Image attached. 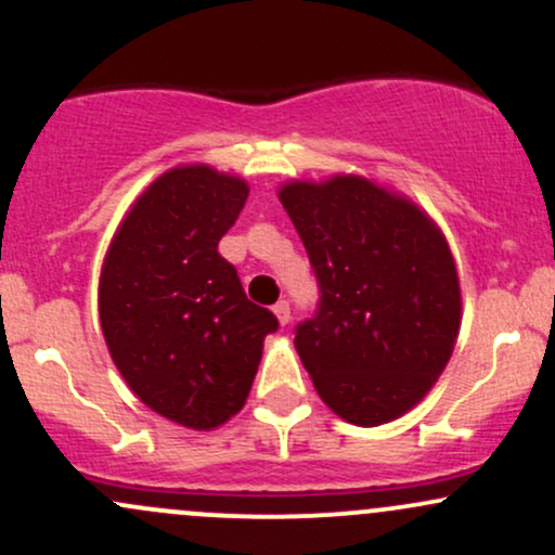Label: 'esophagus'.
<instances>
[{
  "label": "esophagus",
  "instance_id": "obj_1",
  "mask_svg": "<svg viewBox=\"0 0 555 555\" xmlns=\"http://www.w3.org/2000/svg\"><path fill=\"white\" fill-rule=\"evenodd\" d=\"M273 313H276L282 326H286V323L292 321V308H289V302H286V299H279V302L273 305Z\"/></svg>",
  "mask_w": 555,
  "mask_h": 555
}]
</instances>
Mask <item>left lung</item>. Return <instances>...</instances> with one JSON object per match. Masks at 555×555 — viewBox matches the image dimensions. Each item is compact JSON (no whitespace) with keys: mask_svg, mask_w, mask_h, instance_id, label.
<instances>
[{"mask_svg":"<svg viewBox=\"0 0 555 555\" xmlns=\"http://www.w3.org/2000/svg\"><path fill=\"white\" fill-rule=\"evenodd\" d=\"M318 282L295 347L315 391L373 428L417 404L454 352L462 295L436 224L362 177L292 182L279 193Z\"/></svg>","mask_w":555,"mask_h":555,"instance_id":"8db88e82","label":"left lung"}]
</instances>
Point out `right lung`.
I'll use <instances>...</instances> for the list:
<instances>
[{
	"label": "right lung",
	"mask_w": 555,
	"mask_h": 555,
	"mask_svg": "<svg viewBox=\"0 0 555 555\" xmlns=\"http://www.w3.org/2000/svg\"><path fill=\"white\" fill-rule=\"evenodd\" d=\"M245 201L240 177L171 169L138 197L101 271L114 365L143 404L184 428H216L242 410L263 339L279 328L219 256Z\"/></svg>",
	"instance_id": "obj_1"
}]
</instances>
